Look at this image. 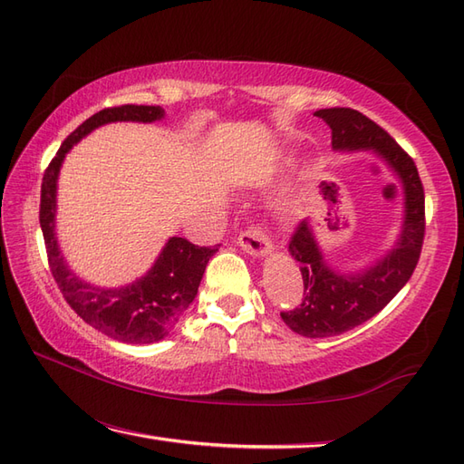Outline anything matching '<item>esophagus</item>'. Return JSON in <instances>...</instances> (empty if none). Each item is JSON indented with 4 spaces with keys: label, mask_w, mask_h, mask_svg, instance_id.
<instances>
[{
    "label": "esophagus",
    "mask_w": 464,
    "mask_h": 464,
    "mask_svg": "<svg viewBox=\"0 0 464 464\" xmlns=\"http://www.w3.org/2000/svg\"><path fill=\"white\" fill-rule=\"evenodd\" d=\"M239 246L253 256H265L266 253H271L273 243L268 239V235L265 227L261 225H251L239 235Z\"/></svg>",
    "instance_id": "obj_1"
}]
</instances>
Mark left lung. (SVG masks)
<instances>
[{"instance_id":"8db88e82","label":"left lung","mask_w":464,"mask_h":464,"mask_svg":"<svg viewBox=\"0 0 464 464\" xmlns=\"http://www.w3.org/2000/svg\"><path fill=\"white\" fill-rule=\"evenodd\" d=\"M314 116L332 128L334 150H373L400 176L405 193L403 231L392 253L368 271L340 275L324 263L308 221H300L288 241L303 273L300 304L281 312L285 324L306 338H328L378 314L411 278L425 239V191L413 158L382 126L353 109H322Z\"/></svg>"}]
</instances>
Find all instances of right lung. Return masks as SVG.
<instances>
[{
  "label": "right lung",
  "instance_id": "add662e5",
  "mask_svg": "<svg viewBox=\"0 0 464 464\" xmlns=\"http://www.w3.org/2000/svg\"><path fill=\"white\" fill-rule=\"evenodd\" d=\"M161 116L164 111L160 106L144 104L111 106L92 114L61 144L41 183L39 223L53 278L67 304L86 324L126 343H154L168 336L196 298L201 276L218 246H199L181 237H171L156 265L140 281L122 288L92 286L69 271L59 251L55 237L57 176L64 154L94 128L116 121L154 122Z\"/></svg>",
  "mask_w": 464,
  "mask_h": 464
}]
</instances>
